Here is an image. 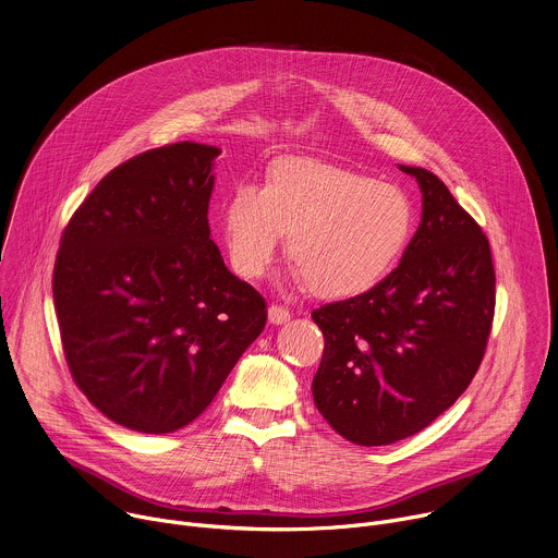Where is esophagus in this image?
<instances>
[{
	"label": "esophagus",
	"instance_id": "1",
	"mask_svg": "<svg viewBox=\"0 0 558 558\" xmlns=\"http://www.w3.org/2000/svg\"><path fill=\"white\" fill-rule=\"evenodd\" d=\"M269 323L271 325H284L287 320H291V311L282 304H269Z\"/></svg>",
	"mask_w": 558,
	"mask_h": 558
}]
</instances>
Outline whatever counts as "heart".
I'll list each match as a JSON object with an SVG mask.
<instances>
[{
	"label": "heart",
	"mask_w": 558,
	"mask_h": 558,
	"mask_svg": "<svg viewBox=\"0 0 558 558\" xmlns=\"http://www.w3.org/2000/svg\"><path fill=\"white\" fill-rule=\"evenodd\" d=\"M411 227L402 190L315 161L278 163L263 190L238 185L222 209V243L238 276H263L291 231L295 280L325 298L375 287L400 258Z\"/></svg>",
	"instance_id": "b5f03b06"
}]
</instances>
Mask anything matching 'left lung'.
<instances>
[{"label": "left lung", "instance_id": "1", "mask_svg": "<svg viewBox=\"0 0 558 558\" xmlns=\"http://www.w3.org/2000/svg\"><path fill=\"white\" fill-rule=\"evenodd\" d=\"M400 170L424 198L400 265L373 289L311 313L325 336L313 402L360 446L407 439L450 409L484 360L495 317L486 233L433 172Z\"/></svg>", "mask_w": 558, "mask_h": 558}]
</instances>
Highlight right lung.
I'll return each instance as SVG.
<instances>
[{"mask_svg":"<svg viewBox=\"0 0 558 558\" xmlns=\"http://www.w3.org/2000/svg\"><path fill=\"white\" fill-rule=\"evenodd\" d=\"M218 154L192 141L136 154L61 233L52 298L70 375L130 430L194 422L267 323L209 238Z\"/></svg>","mask_w":558,"mask_h":558,"instance_id":"add662e5","label":"right lung"}]
</instances>
